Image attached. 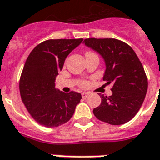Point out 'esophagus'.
<instances>
[{
  "label": "esophagus",
  "mask_w": 160,
  "mask_h": 160,
  "mask_svg": "<svg viewBox=\"0 0 160 160\" xmlns=\"http://www.w3.org/2000/svg\"><path fill=\"white\" fill-rule=\"evenodd\" d=\"M89 93L83 92V93H82V97L83 98V99H85V98H87V96H89Z\"/></svg>",
  "instance_id": "34e87169"
}]
</instances>
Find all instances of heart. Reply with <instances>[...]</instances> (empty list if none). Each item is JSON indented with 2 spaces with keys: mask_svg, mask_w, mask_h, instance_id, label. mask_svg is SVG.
<instances>
[{
  "mask_svg": "<svg viewBox=\"0 0 160 160\" xmlns=\"http://www.w3.org/2000/svg\"><path fill=\"white\" fill-rule=\"evenodd\" d=\"M89 85V82L87 81V80H83L82 82H80V87L82 88V89H85V88H88Z\"/></svg>",
  "mask_w": 160,
  "mask_h": 160,
  "instance_id": "1",
  "label": "heart"
}]
</instances>
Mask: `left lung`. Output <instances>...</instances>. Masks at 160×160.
I'll list each match as a JSON object with an SVG mask.
<instances>
[{"label": "left lung", "mask_w": 160, "mask_h": 160, "mask_svg": "<svg viewBox=\"0 0 160 160\" xmlns=\"http://www.w3.org/2000/svg\"><path fill=\"white\" fill-rule=\"evenodd\" d=\"M84 44L103 58V80L112 84V96L101 95L102 102L93 113L111 125L125 124L135 116L146 97L148 82L143 65L132 47L122 40L89 38Z\"/></svg>", "instance_id": "8db88e82"}]
</instances>
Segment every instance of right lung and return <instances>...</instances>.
Segmentation results:
<instances>
[{
    "instance_id": "add662e5",
    "label": "right lung",
    "mask_w": 160,
    "mask_h": 160,
    "mask_svg": "<svg viewBox=\"0 0 160 160\" xmlns=\"http://www.w3.org/2000/svg\"><path fill=\"white\" fill-rule=\"evenodd\" d=\"M82 38L48 39L38 44L27 58L20 78V93L25 107L35 122L46 128H56L70 121L80 93L57 90L55 79L64 60Z\"/></svg>"
}]
</instances>
